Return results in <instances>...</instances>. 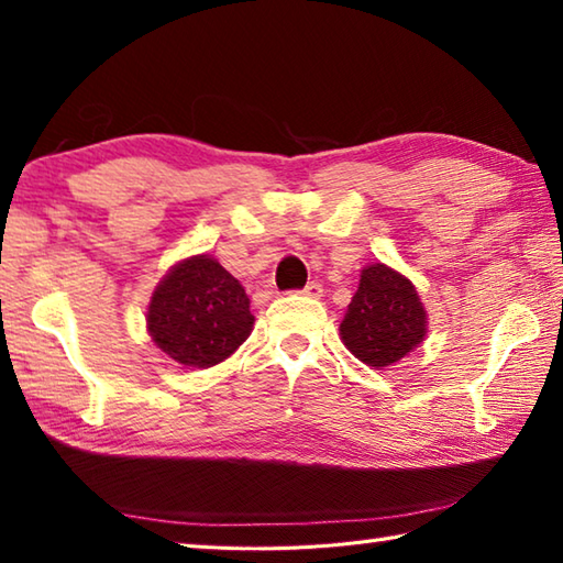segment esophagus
<instances>
[{"mask_svg":"<svg viewBox=\"0 0 563 563\" xmlns=\"http://www.w3.org/2000/svg\"><path fill=\"white\" fill-rule=\"evenodd\" d=\"M302 295H308V298H320V295H322V285L317 283V280H310V283L302 288Z\"/></svg>","mask_w":563,"mask_h":563,"instance_id":"34e87169","label":"esophagus"}]
</instances>
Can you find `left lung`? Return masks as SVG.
<instances>
[{
  "mask_svg": "<svg viewBox=\"0 0 563 563\" xmlns=\"http://www.w3.org/2000/svg\"><path fill=\"white\" fill-rule=\"evenodd\" d=\"M340 334L346 350L374 369L406 356L426 336V310L411 280L382 263L364 268Z\"/></svg>",
  "mask_w": 563,
  "mask_h": 563,
  "instance_id": "left-lung-1",
  "label": "left lung"
}]
</instances>
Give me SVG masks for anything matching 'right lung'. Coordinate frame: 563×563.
Segmentation results:
<instances>
[{
    "label": "right lung",
    "mask_w": 563,
    "mask_h": 563,
    "mask_svg": "<svg viewBox=\"0 0 563 563\" xmlns=\"http://www.w3.org/2000/svg\"><path fill=\"white\" fill-rule=\"evenodd\" d=\"M147 327L172 360L207 369L246 342L253 314L241 283L219 261L194 255L177 263L157 285Z\"/></svg>",
    "instance_id": "right-lung-1"
}]
</instances>
